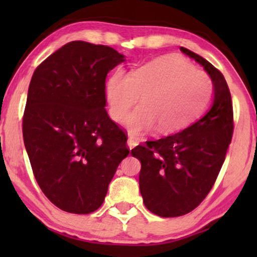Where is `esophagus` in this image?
Masks as SVG:
<instances>
[{"label":"esophagus","instance_id":"esophagus-1","mask_svg":"<svg viewBox=\"0 0 257 257\" xmlns=\"http://www.w3.org/2000/svg\"><path fill=\"white\" fill-rule=\"evenodd\" d=\"M139 144V140L137 139V138H135V137H131V136H128V140H127V145H128V147L130 149H133V147L135 146H137Z\"/></svg>","mask_w":257,"mask_h":257}]
</instances>
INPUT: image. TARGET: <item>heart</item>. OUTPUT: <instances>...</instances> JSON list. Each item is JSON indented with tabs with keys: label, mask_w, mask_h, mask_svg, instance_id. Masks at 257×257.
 <instances>
[{
	"label": "heart",
	"mask_w": 257,
	"mask_h": 257,
	"mask_svg": "<svg viewBox=\"0 0 257 257\" xmlns=\"http://www.w3.org/2000/svg\"><path fill=\"white\" fill-rule=\"evenodd\" d=\"M105 94L112 120L126 118L131 133H142L158 124L161 132H175L202 114L212 103L214 85L206 72L177 56H165L126 75L120 69L108 77Z\"/></svg>",
	"instance_id": "heart-1"
}]
</instances>
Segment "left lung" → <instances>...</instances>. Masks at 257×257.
Segmentation results:
<instances>
[{
	"label": "left lung",
	"mask_w": 257,
	"mask_h": 257,
	"mask_svg": "<svg viewBox=\"0 0 257 257\" xmlns=\"http://www.w3.org/2000/svg\"><path fill=\"white\" fill-rule=\"evenodd\" d=\"M180 50L208 72L214 85L210 110L174 135L146 142L131 151L142 163L139 187L146 208L163 217L195 209L215 184L234 131L233 103L222 73L201 56Z\"/></svg>",
	"instance_id": "8db88e82"
}]
</instances>
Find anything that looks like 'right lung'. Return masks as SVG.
Segmentation results:
<instances>
[{
  "label": "right lung",
  "instance_id": "right-lung-1",
  "mask_svg": "<svg viewBox=\"0 0 257 257\" xmlns=\"http://www.w3.org/2000/svg\"><path fill=\"white\" fill-rule=\"evenodd\" d=\"M124 56L73 41L41 63L28 90L23 140L44 195L59 209L90 214L104 202L127 137L108 117L105 80Z\"/></svg>",
  "mask_w": 257,
  "mask_h": 257
}]
</instances>
